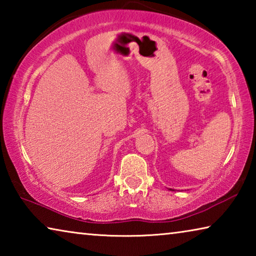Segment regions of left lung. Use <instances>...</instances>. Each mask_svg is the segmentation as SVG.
Segmentation results:
<instances>
[{"label": "left lung", "instance_id": "obj_1", "mask_svg": "<svg viewBox=\"0 0 256 256\" xmlns=\"http://www.w3.org/2000/svg\"><path fill=\"white\" fill-rule=\"evenodd\" d=\"M170 190H172V188H170Z\"/></svg>", "mask_w": 256, "mask_h": 256}]
</instances>
